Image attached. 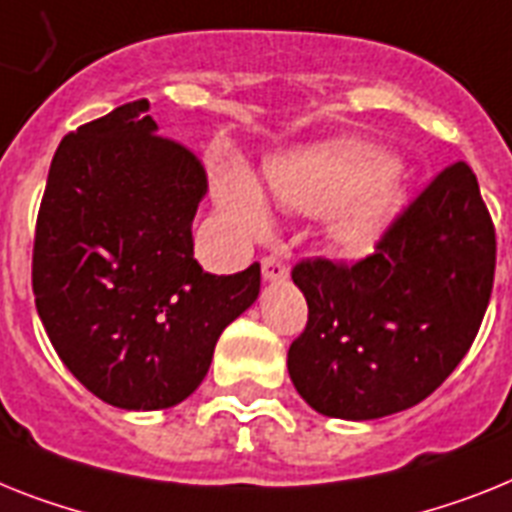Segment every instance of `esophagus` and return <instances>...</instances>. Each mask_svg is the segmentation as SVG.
<instances>
[{
	"label": "esophagus",
	"mask_w": 512,
	"mask_h": 512,
	"mask_svg": "<svg viewBox=\"0 0 512 512\" xmlns=\"http://www.w3.org/2000/svg\"><path fill=\"white\" fill-rule=\"evenodd\" d=\"M289 276V263L281 255H268L263 257V278L265 281H283Z\"/></svg>",
	"instance_id": "1"
}]
</instances>
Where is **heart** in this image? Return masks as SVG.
I'll use <instances>...</instances> for the list:
<instances>
[{
    "instance_id": "heart-1",
    "label": "heart",
    "mask_w": 512,
    "mask_h": 512,
    "mask_svg": "<svg viewBox=\"0 0 512 512\" xmlns=\"http://www.w3.org/2000/svg\"><path fill=\"white\" fill-rule=\"evenodd\" d=\"M268 187L281 205L302 213L338 208L330 234L343 247H367L401 203L393 158L375 145H338L270 163ZM221 205L242 229L265 226V203L242 166H223L216 176Z\"/></svg>"
}]
</instances>
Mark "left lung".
Instances as JSON below:
<instances>
[{
    "mask_svg": "<svg viewBox=\"0 0 512 512\" xmlns=\"http://www.w3.org/2000/svg\"><path fill=\"white\" fill-rule=\"evenodd\" d=\"M495 226L471 166L429 182L359 263L302 260L307 328L289 349L317 414L367 422L440 388L471 349L495 281Z\"/></svg>",
    "mask_w": 512,
    "mask_h": 512,
    "instance_id": "1",
    "label": "left lung"
}]
</instances>
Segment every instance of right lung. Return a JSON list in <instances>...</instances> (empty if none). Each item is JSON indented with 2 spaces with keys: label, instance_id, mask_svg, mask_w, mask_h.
<instances>
[{
  "label": "right lung",
  "instance_id": "1",
  "mask_svg": "<svg viewBox=\"0 0 512 512\" xmlns=\"http://www.w3.org/2000/svg\"><path fill=\"white\" fill-rule=\"evenodd\" d=\"M148 101L77 127L51 161L33 242L38 317L64 367L127 411L182 403L223 328L260 294V263L200 268L192 221L203 163L156 135Z\"/></svg>",
  "mask_w": 512,
  "mask_h": 512
}]
</instances>
